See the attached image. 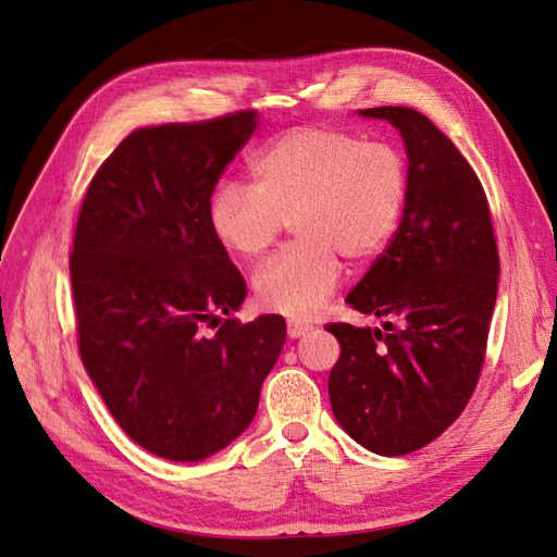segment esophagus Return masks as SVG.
Returning <instances> with one entry per match:
<instances>
[{"mask_svg":"<svg viewBox=\"0 0 557 557\" xmlns=\"http://www.w3.org/2000/svg\"><path fill=\"white\" fill-rule=\"evenodd\" d=\"M312 326L308 324V321H300V319H289L286 321V333H289V337H300L308 333Z\"/></svg>","mask_w":557,"mask_h":557,"instance_id":"esophagus-1","label":"esophagus"}]
</instances>
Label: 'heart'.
<instances>
[{"mask_svg":"<svg viewBox=\"0 0 557 557\" xmlns=\"http://www.w3.org/2000/svg\"><path fill=\"white\" fill-rule=\"evenodd\" d=\"M252 185L212 191L208 224L238 259H259L292 222L296 243L252 277L261 308L312 317L335 294L343 262L380 257L396 236L409 194L403 152L335 127H298L249 164Z\"/></svg>","mask_w":557,"mask_h":557,"instance_id":"b5f03b06","label":"heart"}]
</instances>
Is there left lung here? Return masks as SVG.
<instances>
[{"instance_id": "obj_1", "label": "left lung", "mask_w": 557, "mask_h": 557, "mask_svg": "<svg viewBox=\"0 0 557 557\" xmlns=\"http://www.w3.org/2000/svg\"><path fill=\"white\" fill-rule=\"evenodd\" d=\"M405 140L409 194L396 236L347 296L384 331L329 324L337 423L380 456L440 437L476 388L497 298L499 255L476 173L433 122L405 106L358 111Z\"/></svg>"}]
</instances>
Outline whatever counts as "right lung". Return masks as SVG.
Here are the masks:
<instances>
[{"label":"right lung","mask_w":557,"mask_h":557,"mask_svg":"<svg viewBox=\"0 0 557 557\" xmlns=\"http://www.w3.org/2000/svg\"><path fill=\"white\" fill-rule=\"evenodd\" d=\"M255 129L257 111L136 129L81 206L69 273L83 366L124 433L166 460H203L252 423L286 339L280 314L231 317L245 280L208 224Z\"/></svg>","instance_id":"obj_1"}]
</instances>
